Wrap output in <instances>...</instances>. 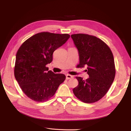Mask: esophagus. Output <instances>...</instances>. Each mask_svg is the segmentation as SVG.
I'll return each mask as SVG.
<instances>
[{
    "mask_svg": "<svg viewBox=\"0 0 131 131\" xmlns=\"http://www.w3.org/2000/svg\"><path fill=\"white\" fill-rule=\"evenodd\" d=\"M73 78V75H69V74H67L66 75V79L68 80V79H70L71 78Z\"/></svg>",
    "mask_w": 131,
    "mask_h": 131,
    "instance_id": "1",
    "label": "esophagus"
}]
</instances>
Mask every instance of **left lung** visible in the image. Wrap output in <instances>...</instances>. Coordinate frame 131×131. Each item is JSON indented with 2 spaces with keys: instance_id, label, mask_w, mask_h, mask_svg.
<instances>
[{
  "instance_id": "obj_1",
  "label": "left lung",
  "mask_w": 131,
  "mask_h": 131,
  "mask_svg": "<svg viewBox=\"0 0 131 131\" xmlns=\"http://www.w3.org/2000/svg\"><path fill=\"white\" fill-rule=\"evenodd\" d=\"M71 38L78 51V66H88L86 71L89 75L86 80L76 77L79 84L73 89V93L83 102H96L105 96L114 81L115 68L113 54L108 46L96 37L76 34Z\"/></svg>"
}]
</instances>
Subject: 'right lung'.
I'll list each match as a JSON object with an SVG mask.
<instances>
[{
    "label": "right lung",
    "instance_id": "right-lung-1",
    "mask_svg": "<svg viewBox=\"0 0 131 131\" xmlns=\"http://www.w3.org/2000/svg\"><path fill=\"white\" fill-rule=\"evenodd\" d=\"M69 38L68 34L39 33L28 39L18 50L15 77L23 92L31 100L47 101L65 80V75L54 74L46 66L52 61L54 51Z\"/></svg>",
    "mask_w": 131,
    "mask_h": 131
}]
</instances>
